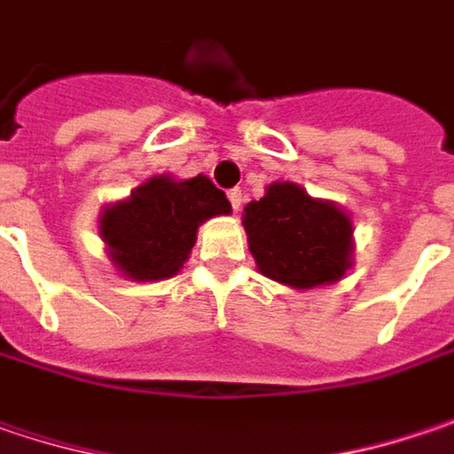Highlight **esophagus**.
Listing matches in <instances>:
<instances>
[{"label": "esophagus", "instance_id": "esophagus-1", "mask_svg": "<svg viewBox=\"0 0 454 454\" xmlns=\"http://www.w3.org/2000/svg\"><path fill=\"white\" fill-rule=\"evenodd\" d=\"M228 200H231L233 210H241V203H244V192H241L239 188L228 190Z\"/></svg>", "mask_w": 454, "mask_h": 454}]
</instances>
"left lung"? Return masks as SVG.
<instances>
[{"mask_svg":"<svg viewBox=\"0 0 454 454\" xmlns=\"http://www.w3.org/2000/svg\"><path fill=\"white\" fill-rule=\"evenodd\" d=\"M248 251L256 269L292 289L335 285L353 266V221L333 200L297 183H271L244 207Z\"/></svg>","mask_w":454,"mask_h":454,"instance_id":"left-lung-1","label":"left lung"}]
</instances>
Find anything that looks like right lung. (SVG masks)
<instances>
[{
  "instance_id": "add662e5",
  "label": "right lung",
  "mask_w": 454,
  "mask_h": 454,
  "mask_svg": "<svg viewBox=\"0 0 454 454\" xmlns=\"http://www.w3.org/2000/svg\"><path fill=\"white\" fill-rule=\"evenodd\" d=\"M231 203L206 175L177 180L154 175L131 195L98 213V236L106 256L131 282L175 277L198 241V228L215 215H228Z\"/></svg>"
}]
</instances>
